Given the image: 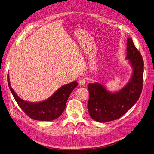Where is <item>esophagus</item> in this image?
Returning <instances> with one entry per match:
<instances>
[{
    "instance_id": "esophagus-1",
    "label": "esophagus",
    "mask_w": 154,
    "mask_h": 154,
    "mask_svg": "<svg viewBox=\"0 0 154 154\" xmlns=\"http://www.w3.org/2000/svg\"><path fill=\"white\" fill-rule=\"evenodd\" d=\"M79 85H81L82 86L84 85L85 84V79L84 78L80 79L79 81Z\"/></svg>"
}]
</instances>
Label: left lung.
<instances>
[{
  "mask_svg": "<svg viewBox=\"0 0 154 154\" xmlns=\"http://www.w3.org/2000/svg\"><path fill=\"white\" fill-rule=\"evenodd\" d=\"M126 60H128L133 73L129 82L115 92H111L103 84H89V98L88 109L91 117L104 123L118 119L138 100L142 93L143 79V60L131 38L127 39Z\"/></svg>",
  "mask_w": 154,
  "mask_h": 154,
  "instance_id": "obj_1",
  "label": "left lung"
}]
</instances>
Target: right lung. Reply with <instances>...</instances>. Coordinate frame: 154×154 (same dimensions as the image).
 I'll return each instance as SVG.
<instances>
[{
    "label": "right lung",
    "mask_w": 154,
    "mask_h": 154,
    "mask_svg": "<svg viewBox=\"0 0 154 154\" xmlns=\"http://www.w3.org/2000/svg\"><path fill=\"white\" fill-rule=\"evenodd\" d=\"M8 82L9 89L19 106L29 117L39 121H51L60 116L65 108L69 95L78 85L76 81L65 84L45 101L31 103L24 101L16 94L11 86L9 74Z\"/></svg>",
    "instance_id": "1"
}]
</instances>
